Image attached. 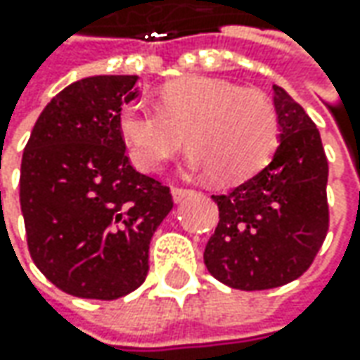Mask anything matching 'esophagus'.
Wrapping results in <instances>:
<instances>
[{"label": "esophagus", "mask_w": 360, "mask_h": 360, "mask_svg": "<svg viewBox=\"0 0 360 360\" xmlns=\"http://www.w3.org/2000/svg\"><path fill=\"white\" fill-rule=\"evenodd\" d=\"M190 194H192V190H186V188H172L174 202H182L186 196H190Z\"/></svg>", "instance_id": "esophagus-1"}]
</instances>
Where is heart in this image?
<instances>
[{
  "instance_id": "obj_1",
  "label": "heart",
  "mask_w": 360,
  "mask_h": 360,
  "mask_svg": "<svg viewBox=\"0 0 360 360\" xmlns=\"http://www.w3.org/2000/svg\"><path fill=\"white\" fill-rule=\"evenodd\" d=\"M120 138L130 160L152 172L182 144L192 148L186 166L212 174L220 182H238L256 174L281 140L276 108L262 91L242 90L218 77L190 76L160 90L158 108L144 100L122 105Z\"/></svg>"
}]
</instances>
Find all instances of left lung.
Returning a JSON list of instances; mask_svg holds the SVG:
<instances>
[{"label": "left lung", "instance_id": "1", "mask_svg": "<svg viewBox=\"0 0 360 360\" xmlns=\"http://www.w3.org/2000/svg\"><path fill=\"white\" fill-rule=\"evenodd\" d=\"M281 144L269 166L212 196L220 222L204 248L216 281L238 290L292 283L312 264L328 230V162L309 114L272 86Z\"/></svg>", "mask_w": 360, "mask_h": 360}]
</instances>
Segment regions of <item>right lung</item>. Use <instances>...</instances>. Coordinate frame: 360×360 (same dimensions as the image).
<instances>
[{
	"mask_svg": "<svg viewBox=\"0 0 360 360\" xmlns=\"http://www.w3.org/2000/svg\"><path fill=\"white\" fill-rule=\"evenodd\" d=\"M138 76H91L63 88L23 150L20 204L35 266L60 290L114 300L146 281L170 188L136 172L120 138Z\"/></svg>",
	"mask_w": 360,
	"mask_h": 360,
	"instance_id": "obj_1",
	"label": "right lung"
}]
</instances>
